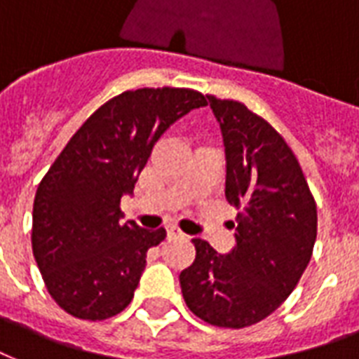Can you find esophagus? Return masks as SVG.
<instances>
[{"instance_id": "esophagus-1", "label": "esophagus", "mask_w": 359, "mask_h": 359, "mask_svg": "<svg viewBox=\"0 0 359 359\" xmlns=\"http://www.w3.org/2000/svg\"><path fill=\"white\" fill-rule=\"evenodd\" d=\"M168 234L170 236H183V233L180 231V229L176 227V225H170L168 227Z\"/></svg>"}]
</instances>
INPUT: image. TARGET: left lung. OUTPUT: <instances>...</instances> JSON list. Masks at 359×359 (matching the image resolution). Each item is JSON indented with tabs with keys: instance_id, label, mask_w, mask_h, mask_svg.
I'll use <instances>...</instances> for the list:
<instances>
[{
	"instance_id": "8db88e82",
	"label": "left lung",
	"mask_w": 359,
	"mask_h": 359,
	"mask_svg": "<svg viewBox=\"0 0 359 359\" xmlns=\"http://www.w3.org/2000/svg\"><path fill=\"white\" fill-rule=\"evenodd\" d=\"M221 126L225 196L238 210L236 246L219 255L193 238L195 261L180 274L185 304L204 322L242 330L265 320L295 290L316 242V202L293 151L242 102L208 94Z\"/></svg>"
}]
</instances>
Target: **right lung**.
<instances>
[{
    "label": "right lung",
    "mask_w": 359,
    "mask_h": 359,
    "mask_svg": "<svg viewBox=\"0 0 359 359\" xmlns=\"http://www.w3.org/2000/svg\"><path fill=\"white\" fill-rule=\"evenodd\" d=\"M206 96L191 88H138L107 100L75 132L43 176L34 201L32 250L56 304L81 320H107L130 304L147 250L164 227L123 223L153 145Z\"/></svg>",
    "instance_id": "obj_1"
}]
</instances>
